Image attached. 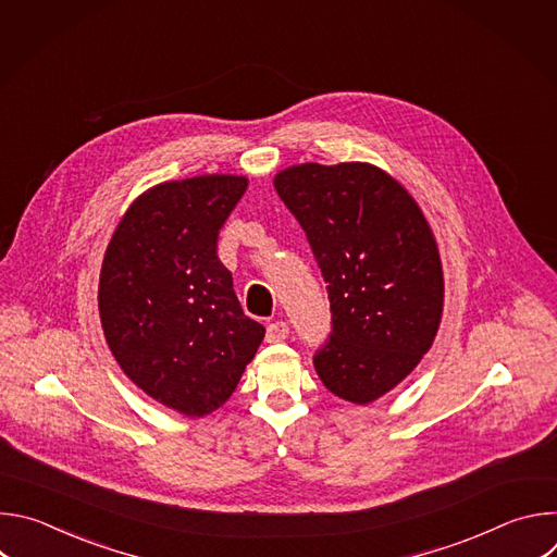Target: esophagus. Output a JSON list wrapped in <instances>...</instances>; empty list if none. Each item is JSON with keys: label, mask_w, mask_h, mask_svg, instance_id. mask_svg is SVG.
Wrapping results in <instances>:
<instances>
[{"label": "esophagus", "mask_w": 557, "mask_h": 557, "mask_svg": "<svg viewBox=\"0 0 557 557\" xmlns=\"http://www.w3.org/2000/svg\"><path fill=\"white\" fill-rule=\"evenodd\" d=\"M288 337V324L286 322H271L267 326V342L275 344V342H284Z\"/></svg>", "instance_id": "obj_1"}]
</instances>
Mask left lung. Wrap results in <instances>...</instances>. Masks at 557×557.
I'll return each instance as SVG.
<instances>
[{
    "instance_id": "8db88e82",
    "label": "left lung",
    "mask_w": 557,
    "mask_h": 557,
    "mask_svg": "<svg viewBox=\"0 0 557 557\" xmlns=\"http://www.w3.org/2000/svg\"><path fill=\"white\" fill-rule=\"evenodd\" d=\"M273 185L331 297L333 333L314 370L339 399L368 406L434 344L445 297L436 237L408 189L370 163H301Z\"/></svg>"
}]
</instances>
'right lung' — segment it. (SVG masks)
I'll use <instances>...</instances> for the list:
<instances>
[{
	"label": "right lung",
	"instance_id": "right-lung-1",
	"mask_svg": "<svg viewBox=\"0 0 557 557\" xmlns=\"http://www.w3.org/2000/svg\"><path fill=\"white\" fill-rule=\"evenodd\" d=\"M247 185L231 174L153 185L121 218L101 267L114 359L153 401L189 419L228 399L264 339L218 258V233Z\"/></svg>",
	"mask_w": 557,
	"mask_h": 557
}]
</instances>
